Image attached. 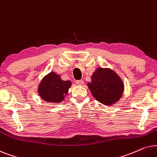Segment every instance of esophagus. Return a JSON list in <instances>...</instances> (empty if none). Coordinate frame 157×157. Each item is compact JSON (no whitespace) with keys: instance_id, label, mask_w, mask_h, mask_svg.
Listing matches in <instances>:
<instances>
[{"instance_id":"34e87169","label":"esophagus","mask_w":157,"mask_h":157,"mask_svg":"<svg viewBox=\"0 0 157 157\" xmlns=\"http://www.w3.org/2000/svg\"><path fill=\"white\" fill-rule=\"evenodd\" d=\"M75 82H76V84L78 85H83V83H84L83 80H76V81H75Z\"/></svg>"}]
</instances>
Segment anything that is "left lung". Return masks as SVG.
<instances>
[{"mask_svg": "<svg viewBox=\"0 0 157 157\" xmlns=\"http://www.w3.org/2000/svg\"><path fill=\"white\" fill-rule=\"evenodd\" d=\"M87 84L96 100L105 105H113L120 99L124 84L118 75L109 69L98 68Z\"/></svg>", "mask_w": 157, "mask_h": 157, "instance_id": "1", "label": "left lung"}]
</instances>
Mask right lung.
<instances>
[{
    "instance_id": "obj_1",
    "label": "right lung",
    "mask_w": 157,
    "mask_h": 157,
    "mask_svg": "<svg viewBox=\"0 0 157 157\" xmlns=\"http://www.w3.org/2000/svg\"><path fill=\"white\" fill-rule=\"evenodd\" d=\"M71 86L70 81H64L59 75L50 72L41 80L39 93L41 98L49 103H60Z\"/></svg>"
}]
</instances>
